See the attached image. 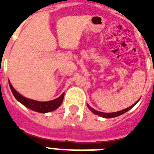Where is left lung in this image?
Returning a JSON list of instances; mask_svg holds the SVG:
<instances>
[{"mask_svg": "<svg viewBox=\"0 0 154 154\" xmlns=\"http://www.w3.org/2000/svg\"><path fill=\"white\" fill-rule=\"evenodd\" d=\"M140 100V99H139ZM139 100L137 101L136 103H134V105H131V106H129V107L126 108V109H122L121 111H117V112H99L97 110H95L94 109L91 107V106H89V104H87V106L89 108V109L92 112H94V114H97L100 116V117H105V118H112V117H118L120 115L123 114L125 112H126L127 111H129V109H131L132 108L134 107V105H136L137 103L138 102Z\"/></svg>", "mask_w": 154, "mask_h": 154, "instance_id": "8db88e82", "label": "left lung"}]
</instances>
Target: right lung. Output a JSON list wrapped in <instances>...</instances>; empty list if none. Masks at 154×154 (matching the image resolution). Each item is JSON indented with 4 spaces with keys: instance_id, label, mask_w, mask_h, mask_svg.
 Returning <instances> with one entry per match:
<instances>
[{
    "instance_id": "obj_1",
    "label": "right lung",
    "mask_w": 154,
    "mask_h": 154,
    "mask_svg": "<svg viewBox=\"0 0 154 154\" xmlns=\"http://www.w3.org/2000/svg\"><path fill=\"white\" fill-rule=\"evenodd\" d=\"M9 87H10L11 91L13 93V96L15 97V98L20 103H21L23 105H25V107L29 108V109H32L35 112H42V113H45V112H52L54 111L62 104L63 98L65 93H63L59 97L52 100L49 101H37L32 99H29L27 97H23L21 94H20L13 87L10 82H8Z\"/></svg>"
}]
</instances>
